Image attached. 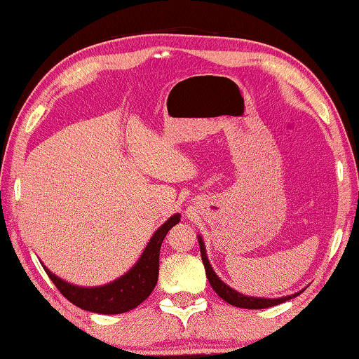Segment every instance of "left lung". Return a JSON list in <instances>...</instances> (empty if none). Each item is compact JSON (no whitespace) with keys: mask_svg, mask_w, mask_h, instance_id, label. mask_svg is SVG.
Masks as SVG:
<instances>
[{"mask_svg":"<svg viewBox=\"0 0 359 359\" xmlns=\"http://www.w3.org/2000/svg\"><path fill=\"white\" fill-rule=\"evenodd\" d=\"M199 241V248H201V258L204 263V269H205V276H208V280L210 283V287L214 288L215 293L222 297L223 301H226L231 306L236 307H242V309H267L272 306H277V304H282L285 301L293 299V297L299 296V293L291 294V296H285V297H278V299H264V297H250V296H244L238 293V291L229 288L226 283H223L220 278L217 277V274L212 269L208 259V255H205V248H204V242L201 241V238H198Z\"/></svg>","mask_w":359,"mask_h":359,"instance_id":"left-lung-1","label":"left lung"}]
</instances>
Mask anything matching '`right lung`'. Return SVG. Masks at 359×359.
<instances>
[{"label": "right lung", "instance_id": "obj_1", "mask_svg": "<svg viewBox=\"0 0 359 359\" xmlns=\"http://www.w3.org/2000/svg\"><path fill=\"white\" fill-rule=\"evenodd\" d=\"M180 215H172L151 236L142 257L139 258L131 271L112 283L98 288H82L62 280L46 269L53 285L58 288L66 299L83 311L95 313H123L136 309L139 304L147 299L154 291L158 280V266H160V248L168 231L177 224Z\"/></svg>", "mask_w": 359, "mask_h": 359}]
</instances>
